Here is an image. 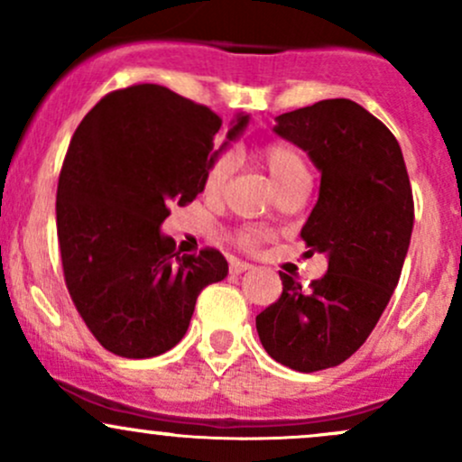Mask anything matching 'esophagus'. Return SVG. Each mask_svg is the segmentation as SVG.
<instances>
[{"instance_id": "34e87169", "label": "esophagus", "mask_w": 462, "mask_h": 462, "mask_svg": "<svg viewBox=\"0 0 462 462\" xmlns=\"http://www.w3.org/2000/svg\"><path fill=\"white\" fill-rule=\"evenodd\" d=\"M252 269V264L249 263H243V261H230V273H245Z\"/></svg>"}]
</instances>
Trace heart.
<instances>
[{
	"mask_svg": "<svg viewBox=\"0 0 462 462\" xmlns=\"http://www.w3.org/2000/svg\"><path fill=\"white\" fill-rule=\"evenodd\" d=\"M258 158L267 169L269 178L275 184V189L284 190L291 184L298 182H309V167H306L304 156L295 145L284 141H272L267 145H263L258 150ZM232 169H235V158L230 153H219V156L213 158V162L206 167L204 180H201V193L208 199H217L224 195V190L230 182ZM263 232L258 227H241L236 232L238 245L245 249H254L261 245Z\"/></svg>",
	"mask_w": 462,
	"mask_h": 462,
	"instance_id": "obj_1",
	"label": "heart"
}]
</instances>
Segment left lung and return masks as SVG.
<instances>
[{"instance_id": "obj_1", "label": "left lung", "mask_w": 462, "mask_h": 462, "mask_svg": "<svg viewBox=\"0 0 462 462\" xmlns=\"http://www.w3.org/2000/svg\"><path fill=\"white\" fill-rule=\"evenodd\" d=\"M275 132L309 152L319 199L301 227L328 272L304 289L280 272L282 295L256 317L267 354L295 371L337 367L367 341L397 282L415 201L400 143L352 99H323L278 116Z\"/></svg>"}]
</instances>
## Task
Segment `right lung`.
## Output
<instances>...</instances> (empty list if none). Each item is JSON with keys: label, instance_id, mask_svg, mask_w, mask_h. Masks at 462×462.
Instances as JSON below:
<instances>
[{"label": "right lung", "instance_id": "obj_1", "mask_svg": "<svg viewBox=\"0 0 462 462\" xmlns=\"http://www.w3.org/2000/svg\"><path fill=\"white\" fill-rule=\"evenodd\" d=\"M221 116L158 84L108 93L79 121L62 162L56 230L65 284L91 334L124 358H152L187 334L224 254H180L161 224L201 193ZM247 115L227 132L236 139ZM226 145V143H224Z\"/></svg>", "mask_w": 462, "mask_h": 462}]
</instances>
